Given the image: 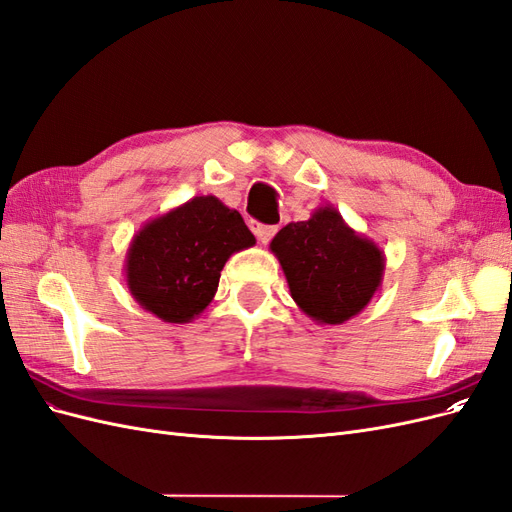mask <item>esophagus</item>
Listing matches in <instances>:
<instances>
[{
    "mask_svg": "<svg viewBox=\"0 0 512 512\" xmlns=\"http://www.w3.org/2000/svg\"><path fill=\"white\" fill-rule=\"evenodd\" d=\"M250 224V228H252V232L254 235L258 237V241L260 243H269L271 239H273V235L277 232V226H269V224H260L258 220H250L247 222Z\"/></svg>",
    "mask_w": 512,
    "mask_h": 512,
    "instance_id": "1",
    "label": "esophagus"
}]
</instances>
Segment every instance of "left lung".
I'll list each match as a JSON object with an SVG mask.
<instances>
[{"mask_svg": "<svg viewBox=\"0 0 512 512\" xmlns=\"http://www.w3.org/2000/svg\"><path fill=\"white\" fill-rule=\"evenodd\" d=\"M271 252L286 273L292 299L322 324L356 316L380 288L384 254L342 220L333 207L288 224L271 241Z\"/></svg>", "mask_w": 512, "mask_h": 512, "instance_id": "8db88e82", "label": "left lung"}]
</instances>
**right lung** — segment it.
<instances>
[{
  "label": "right lung",
  "mask_w": 512,
  "mask_h": 512,
  "mask_svg": "<svg viewBox=\"0 0 512 512\" xmlns=\"http://www.w3.org/2000/svg\"><path fill=\"white\" fill-rule=\"evenodd\" d=\"M254 243L239 211L215 196H196L134 237L128 288L160 320L190 322L211 303L226 260Z\"/></svg>",
  "instance_id": "right-lung-1"
}]
</instances>
